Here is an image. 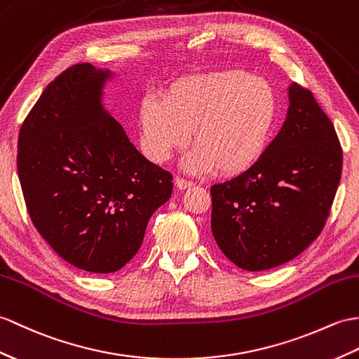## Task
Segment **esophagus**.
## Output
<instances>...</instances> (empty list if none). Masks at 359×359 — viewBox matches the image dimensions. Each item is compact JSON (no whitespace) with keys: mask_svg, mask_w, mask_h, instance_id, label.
I'll return each mask as SVG.
<instances>
[{"mask_svg":"<svg viewBox=\"0 0 359 359\" xmlns=\"http://www.w3.org/2000/svg\"><path fill=\"white\" fill-rule=\"evenodd\" d=\"M174 183H176V187H177L179 189H188V188H191V187L194 185L193 182L185 180V179H180V177H177L176 180H174Z\"/></svg>","mask_w":359,"mask_h":359,"instance_id":"esophagus-1","label":"esophagus"}]
</instances>
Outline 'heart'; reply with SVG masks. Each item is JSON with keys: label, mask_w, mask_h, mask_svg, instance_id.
Returning <instances> with one entry per match:
<instances>
[{"label": "heart", "mask_w": 359, "mask_h": 359, "mask_svg": "<svg viewBox=\"0 0 359 359\" xmlns=\"http://www.w3.org/2000/svg\"><path fill=\"white\" fill-rule=\"evenodd\" d=\"M278 113L275 90L263 78L243 70L188 76L172 84L165 102L142 99L139 123L145 153L165 163L191 140L196 145L183 168L200 174L248 170L263 154Z\"/></svg>", "instance_id": "obj_1"}]
</instances>
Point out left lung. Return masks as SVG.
Returning a JSON list of instances; mask_svg holds the SVG:
<instances>
[{
  "mask_svg": "<svg viewBox=\"0 0 359 359\" xmlns=\"http://www.w3.org/2000/svg\"><path fill=\"white\" fill-rule=\"evenodd\" d=\"M286 121L251 168L211 187V229L245 271H266L302 254L320 236L335 198L343 151L309 90L289 86Z\"/></svg>",
  "mask_w": 359,
  "mask_h": 359,
  "instance_id": "obj_1",
  "label": "left lung"
}]
</instances>
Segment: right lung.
I'll return each instance as SVG.
<instances>
[{"instance_id":"obj_1","label":"right lung","mask_w":359,"mask_h":359,"mask_svg":"<svg viewBox=\"0 0 359 359\" xmlns=\"http://www.w3.org/2000/svg\"><path fill=\"white\" fill-rule=\"evenodd\" d=\"M116 73L76 64L50 82L18 136V177L35 228L74 268L110 273L137 254L172 176L142 156L104 105Z\"/></svg>"}]
</instances>
